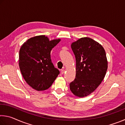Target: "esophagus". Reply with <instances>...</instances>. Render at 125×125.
I'll return each instance as SVG.
<instances>
[{
    "label": "esophagus",
    "instance_id": "1",
    "mask_svg": "<svg viewBox=\"0 0 125 125\" xmlns=\"http://www.w3.org/2000/svg\"><path fill=\"white\" fill-rule=\"evenodd\" d=\"M64 72H65V70H64V69H61V73H62V74H64Z\"/></svg>",
    "mask_w": 125,
    "mask_h": 125
}]
</instances>
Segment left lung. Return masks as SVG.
I'll use <instances>...</instances> for the list:
<instances>
[{"label": "left lung", "mask_w": 125, "mask_h": 125, "mask_svg": "<svg viewBox=\"0 0 125 125\" xmlns=\"http://www.w3.org/2000/svg\"><path fill=\"white\" fill-rule=\"evenodd\" d=\"M76 60L75 78L69 84L74 95L84 97L101 84L107 69L105 51L100 43L89 37H82L72 43Z\"/></svg>", "instance_id": "1"}]
</instances>
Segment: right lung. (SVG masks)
Here are the masks:
<instances>
[{
  "mask_svg": "<svg viewBox=\"0 0 125 125\" xmlns=\"http://www.w3.org/2000/svg\"><path fill=\"white\" fill-rule=\"evenodd\" d=\"M60 41H50L47 36L40 35L27 40L21 47L19 60L21 73L26 83L34 89H47L60 74L53 64L50 53Z\"/></svg>",
  "mask_w": 125,
  "mask_h": 125,
  "instance_id": "add662e5",
  "label": "right lung"
}]
</instances>
